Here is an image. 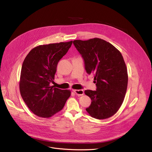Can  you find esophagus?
Returning <instances> with one entry per match:
<instances>
[{
  "label": "esophagus",
  "instance_id": "1",
  "mask_svg": "<svg viewBox=\"0 0 152 152\" xmlns=\"http://www.w3.org/2000/svg\"><path fill=\"white\" fill-rule=\"evenodd\" d=\"M77 95H78V96H81V95H84V92L83 90H73V91Z\"/></svg>",
  "mask_w": 152,
  "mask_h": 152
}]
</instances>
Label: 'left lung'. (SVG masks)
Listing matches in <instances>:
<instances>
[{
    "mask_svg": "<svg viewBox=\"0 0 152 152\" xmlns=\"http://www.w3.org/2000/svg\"><path fill=\"white\" fill-rule=\"evenodd\" d=\"M73 44L84 60L85 69L94 76L96 91L86 90L91 104L86 108L92 118L104 119L113 116L124 101L128 75L123 56L116 48L99 38L75 40Z\"/></svg>",
    "mask_w": 152,
    "mask_h": 152,
    "instance_id": "1",
    "label": "left lung"
}]
</instances>
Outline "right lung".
Segmentation results:
<instances>
[{"instance_id":"right-lung-1","label":"right lung","mask_w":152,"mask_h":152,"mask_svg":"<svg viewBox=\"0 0 152 152\" xmlns=\"http://www.w3.org/2000/svg\"><path fill=\"white\" fill-rule=\"evenodd\" d=\"M73 41L40 45L32 49L23 63L20 79L21 97L36 115L49 118L61 111L71 95L69 90L50 86L57 64Z\"/></svg>"}]
</instances>
